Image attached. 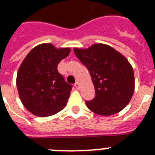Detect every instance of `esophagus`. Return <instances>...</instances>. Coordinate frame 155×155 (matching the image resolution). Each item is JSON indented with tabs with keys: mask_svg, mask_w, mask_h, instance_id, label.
I'll return each mask as SVG.
<instances>
[{
	"mask_svg": "<svg viewBox=\"0 0 155 155\" xmlns=\"http://www.w3.org/2000/svg\"><path fill=\"white\" fill-rule=\"evenodd\" d=\"M74 86L77 89H79V88H80V83H79V82H76L74 84Z\"/></svg>",
	"mask_w": 155,
	"mask_h": 155,
	"instance_id": "1",
	"label": "esophagus"
}]
</instances>
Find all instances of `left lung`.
<instances>
[{
	"mask_svg": "<svg viewBox=\"0 0 155 155\" xmlns=\"http://www.w3.org/2000/svg\"><path fill=\"white\" fill-rule=\"evenodd\" d=\"M74 52L89 71L95 96L87 108L100 116L118 113L128 105L134 92V74L128 60L112 46L95 43Z\"/></svg>",
	"mask_w": 155,
	"mask_h": 155,
	"instance_id": "8db88e82",
	"label": "left lung"
}]
</instances>
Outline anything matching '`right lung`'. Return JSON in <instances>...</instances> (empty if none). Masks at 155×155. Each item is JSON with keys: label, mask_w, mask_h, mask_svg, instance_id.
<instances>
[{"label": "right lung", "mask_w": 155, "mask_h": 155, "mask_svg": "<svg viewBox=\"0 0 155 155\" xmlns=\"http://www.w3.org/2000/svg\"><path fill=\"white\" fill-rule=\"evenodd\" d=\"M70 52V48L42 43L34 47L20 65L16 79L19 98L35 116H53L67 105L72 86L59 73L57 65Z\"/></svg>", "instance_id": "right-lung-1"}]
</instances>
